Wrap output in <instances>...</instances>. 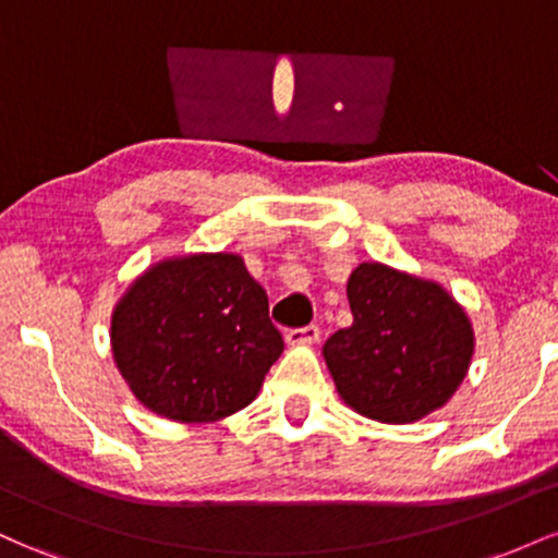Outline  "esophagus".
<instances>
[{
    "label": "esophagus",
    "mask_w": 558,
    "mask_h": 558,
    "mask_svg": "<svg viewBox=\"0 0 558 558\" xmlns=\"http://www.w3.org/2000/svg\"><path fill=\"white\" fill-rule=\"evenodd\" d=\"M288 345H304V343H317L319 341V328L317 325H306V328H293L286 332Z\"/></svg>",
    "instance_id": "34e87169"
}]
</instances>
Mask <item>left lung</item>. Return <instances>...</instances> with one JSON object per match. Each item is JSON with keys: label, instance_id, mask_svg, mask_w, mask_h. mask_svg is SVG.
<instances>
[{"label": "left lung", "instance_id": "obj_1", "mask_svg": "<svg viewBox=\"0 0 558 558\" xmlns=\"http://www.w3.org/2000/svg\"><path fill=\"white\" fill-rule=\"evenodd\" d=\"M345 293L354 323L323 345L341 399L388 425L417 422L444 407L475 351L462 306L433 280L380 262H362Z\"/></svg>", "mask_w": 558, "mask_h": 558}]
</instances>
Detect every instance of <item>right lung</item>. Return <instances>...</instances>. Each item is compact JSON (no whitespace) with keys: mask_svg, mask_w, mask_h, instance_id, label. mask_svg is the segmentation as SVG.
<instances>
[{"mask_svg":"<svg viewBox=\"0 0 558 558\" xmlns=\"http://www.w3.org/2000/svg\"><path fill=\"white\" fill-rule=\"evenodd\" d=\"M112 354L159 417L217 422L257 399L283 336L239 254H191L128 288L112 315Z\"/></svg>","mask_w":558,"mask_h":558,"instance_id":"right-lung-1","label":"right lung"}]
</instances>
